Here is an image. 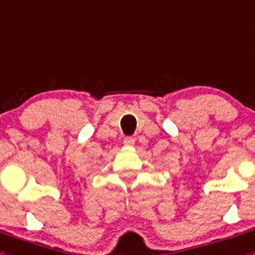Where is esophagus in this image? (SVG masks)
<instances>
[{"instance_id":"34e87169","label":"esophagus","mask_w":255,"mask_h":255,"mask_svg":"<svg viewBox=\"0 0 255 255\" xmlns=\"http://www.w3.org/2000/svg\"><path fill=\"white\" fill-rule=\"evenodd\" d=\"M124 144H125L126 147H131V145L135 144V139L132 136H126V138H124Z\"/></svg>"}]
</instances>
